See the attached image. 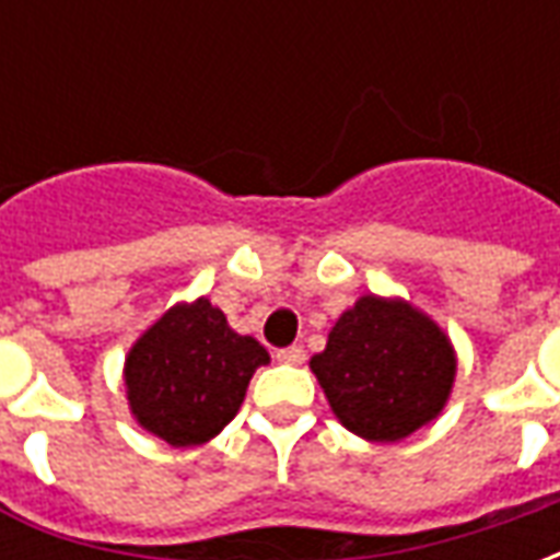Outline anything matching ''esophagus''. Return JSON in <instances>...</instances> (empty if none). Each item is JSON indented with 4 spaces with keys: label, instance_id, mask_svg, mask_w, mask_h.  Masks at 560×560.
Returning a JSON list of instances; mask_svg holds the SVG:
<instances>
[{
    "label": "esophagus",
    "instance_id": "1",
    "mask_svg": "<svg viewBox=\"0 0 560 560\" xmlns=\"http://www.w3.org/2000/svg\"><path fill=\"white\" fill-rule=\"evenodd\" d=\"M276 360L284 365H303L305 351L300 348V345H291V348H281V351H276Z\"/></svg>",
    "mask_w": 560,
    "mask_h": 560
}]
</instances>
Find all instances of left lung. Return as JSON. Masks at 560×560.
<instances>
[{"label":"left lung","instance_id":"left-lung-1","mask_svg":"<svg viewBox=\"0 0 560 560\" xmlns=\"http://www.w3.org/2000/svg\"><path fill=\"white\" fill-rule=\"evenodd\" d=\"M308 369L348 432L396 444L446 408L456 348L438 320L408 300L363 293L341 312Z\"/></svg>","mask_w":560,"mask_h":560}]
</instances>
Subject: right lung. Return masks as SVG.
<instances>
[{"mask_svg":"<svg viewBox=\"0 0 560 560\" xmlns=\"http://www.w3.org/2000/svg\"><path fill=\"white\" fill-rule=\"evenodd\" d=\"M267 348L240 336L207 296L171 305L126 353L128 411L171 446H200L236 417Z\"/></svg>","mask_w":560,"mask_h":560,"instance_id":"1","label":"right lung"}]
</instances>
